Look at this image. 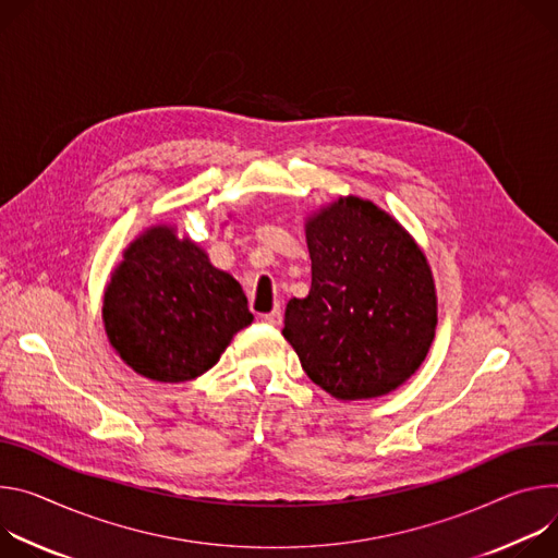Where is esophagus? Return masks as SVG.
<instances>
[{"label":"esophagus","instance_id":"34e87169","mask_svg":"<svg viewBox=\"0 0 558 558\" xmlns=\"http://www.w3.org/2000/svg\"><path fill=\"white\" fill-rule=\"evenodd\" d=\"M262 319H264L268 326H281V322H283V313L279 311V307H275L272 313H266V315H262Z\"/></svg>","mask_w":558,"mask_h":558}]
</instances>
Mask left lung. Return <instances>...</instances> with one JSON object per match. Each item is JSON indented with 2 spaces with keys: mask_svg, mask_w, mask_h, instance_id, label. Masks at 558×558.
Here are the masks:
<instances>
[{
  "mask_svg": "<svg viewBox=\"0 0 558 558\" xmlns=\"http://www.w3.org/2000/svg\"><path fill=\"white\" fill-rule=\"evenodd\" d=\"M311 292L286 305L283 337L341 401L397 390L423 363L437 294L412 236L373 202L341 197L305 226Z\"/></svg>",
  "mask_w": 558,
  "mask_h": 558,
  "instance_id": "left-lung-1",
  "label": "left lung"
}]
</instances>
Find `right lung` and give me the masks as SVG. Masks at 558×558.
<instances>
[{"label":"right lung","mask_w":558,"mask_h":558,"mask_svg":"<svg viewBox=\"0 0 558 558\" xmlns=\"http://www.w3.org/2000/svg\"><path fill=\"white\" fill-rule=\"evenodd\" d=\"M112 348L135 373L161 384L210 369L234 332L253 324L234 277L217 270L193 241L157 226L135 239L104 296Z\"/></svg>","instance_id":"add662e5"}]
</instances>
